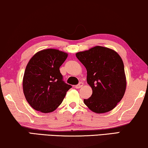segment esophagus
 <instances>
[{
    "instance_id": "1",
    "label": "esophagus",
    "mask_w": 148,
    "mask_h": 148,
    "mask_svg": "<svg viewBox=\"0 0 148 148\" xmlns=\"http://www.w3.org/2000/svg\"><path fill=\"white\" fill-rule=\"evenodd\" d=\"M83 86H84V84H83L82 82H80V83H79V84L76 85V86H75V88L76 89H79L82 88Z\"/></svg>"
}]
</instances>
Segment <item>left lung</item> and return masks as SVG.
Wrapping results in <instances>:
<instances>
[{
	"label": "left lung",
	"mask_w": 148,
	"mask_h": 148,
	"mask_svg": "<svg viewBox=\"0 0 148 148\" xmlns=\"http://www.w3.org/2000/svg\"><path fill=\"white\" fill-rule=\"evenodd\" d=\"M87 70V82L92 94L84 99L85 104L93 112L112 110L122 100L126 90L124 64L118 53L110 48L95 46L76 54Z\"/></svg>",
	"instance_id": "1"
}]
</instances>
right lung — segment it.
Instances as JSON below:
<instances>
[{"label": "right lung", "mask_w": 148, "mask_h": 148, "mask_svg": "<svg viewBox=\"0 0 148 148\" xmlns=\"http://www.w3.org/2000/svg\"><path fill=\"white\" fill-rule=\"evenodd\" d=\"M67 55L58 50L46 49L29 60L24 73L23 89L26 100L34 109L43 113L52 112L72 88L64 82L59 69Z\"/></svg>", "instance_id": "right-lung-1"}]
</instances>
